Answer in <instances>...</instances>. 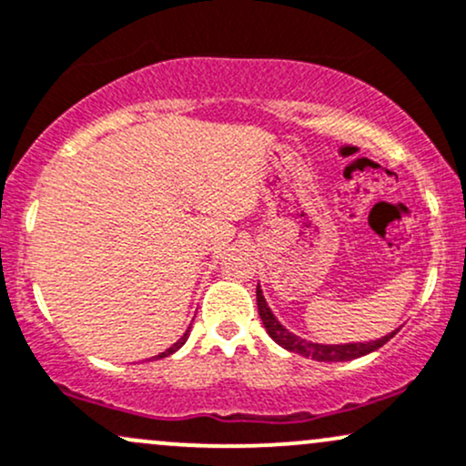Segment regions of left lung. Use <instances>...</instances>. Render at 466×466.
Masks as SVG:
<instances>
[{"label":"left lung","mask_w":466,"mask_h":466,"mask_svg":"<svg viewBox=\"0 0 466 466\" xmlns=\"http://www.w3.org/2000/svg\"><path fill=\"white\" fill-rule=\"evenodd\" d=\"M257 305H258V316L263 320L265 329H268L269 339L274 342H279L280 347H285L288 351H294V354H300L305 358H311V360H320V362H340V360H354V358L367 356L371 351L380 350L387 340L396 336V331L391 334L382 336L378 340H370V342H347V345H323V342H311L300 339V336L291 334V331L285 329L283 325L276 320V316L272 314V309L268 308L263 299V291H260V285L257 288Z\"/></svg>","instance_id":"left-lung-1"}]
</instances>
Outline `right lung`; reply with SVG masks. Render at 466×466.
Wrapping results in <instances>:
<instances>
[{
  "mask_svg": "<svg viewBox=\"0 0 466 466\" xmlns=\"http://www.w3.org/2000/svg\"><path fill=\"white\" fill-rule=\"evenodd\" d=\"M187 336H190V329H187V331H186V334H183V336H181V339H178V340L175 342V345H172V347H167V350H166V351H161V354H158V356H155V358H166V356L175 354V351L178 350V347H181V345H183V342H186V340H187Z\"/></svg>",
  "mask_w": 466,
  "mask_h": 466,
  "instance_id": "right-lung-1",
  "label": "right lung"
}]
</instances>
